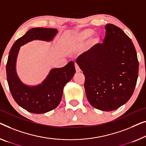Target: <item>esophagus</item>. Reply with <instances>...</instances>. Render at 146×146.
I'll list each match as a JSON object with an SVG mask.
<instances>
[{"instance_id":"1","label":"esophagus","mask_w":146,"mask_h":146,"mask_svg":"<svg viewBox=\"0 0 146 146\" xmlns=\"http://www.w3.org/2000/svg\"><path fill=\"white\" fill-rule=\"evenodd\" d=\"M75 70H76V71H77V72H80V67H79V66H78L77 64H75Z\"/></svg>"}]
</instances>
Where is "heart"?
<instances>
[{
  "mask_svg": "<svg viewBox=\"0 0 146 146\" xmlns=\"http://www.w3.org/2000/svg\"><path fill=\"white\" fill-rule=\"evenodd\" d=\"M93 31L90 29H86L83 31H81L78 33L75 36V40L77 43H82L85 41L92 34ZM100 36L98 34H94L91 36L89 40V42L91 44H96L100 41Z\"/></svg>",
  "mask_w": 146,
  "mask_h": 146,
  "instance_id": "1",
  "label": "heart"
}]
</instances>
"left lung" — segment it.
<instances>
[{
  "instance_id": "1",
  "label": "left lung",
  "mask_w": 146,
  "mask_h": 146,
  "mask_svg": "<svg viewBox=\"0 0 146 146\" xmlns=\"http://www.w3.org/2000/svg\"><path fill=\"white\" fill-rule=\"evenodd\" d=\"M104 42L80 54L77 64L85 77L87 99L98 110L110 111L127 103L133 94L139 63L135 47L121 28L106 26Z\"/></svg>"
}]
</instances>
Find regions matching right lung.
<instances>
[{
  "label": "right lung",
  "mask_w": 146,
  "mask_h": 146,
  "mask_svg": "<svg viewBox=\"0 0 146 146\" xmlns=\"http://www.w3.org/2000/svg\"><path fill=\"white\" fill-rule=\"evenodd\" d=\"M58 30L50 28H32L14 42L6 64V76L11 94L16 103L33 113H44L58 107L62 100L64 87L75 73L74 62L62 68L51 69L47 77L38 85H25L17 77L16 63L20 46L29 41L52 40Z\"/></svg>",
  "instance_id": "add662e5"
}]
</instances>
